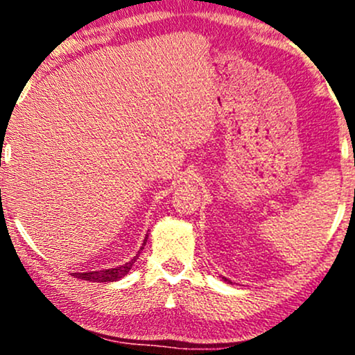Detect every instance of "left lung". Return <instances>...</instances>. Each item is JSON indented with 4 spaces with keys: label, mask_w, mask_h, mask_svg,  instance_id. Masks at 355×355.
<instances>
[{
    "label": "left lung",
    "mask_w": 355,
    "mask_h": 355,
    "mask_svg": "<svg viewBox=\"0 0 355 355\" xmlns=\"http://www.w3.org/2000/svg\"><path fill=\"white\" fill-rule=\"evenodd\" d=\"M223 279H225V277H223ZM225 282H229V284H230V280H227V279H225Z\"/></svg>",
    "instance_id": "left-lung-1"
}]
</instances>
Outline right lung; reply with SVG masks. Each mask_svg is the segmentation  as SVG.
Listing matches in <instances>:
<instances>
[{"label": "right lung", "instance_id": "obj_1", "mask_svg": "<svg viewBox=\"0 0 355 355\" xmlns=\"http://www.w3.org/2000/svg\"><path fill=\"white\" fill-rule=\"evenodd\" d=\"M145 243H146V237L144 240V245ZM144 245H141V248H144ZM137 259H138V254L135 259H132L130 262H126V263H123V266H120L116 268H105V270H96V272H81V274L76 272L75 277H78V279H81V280H89V282H115V280L121 279V277H125L126 274H128L130 268L133 267V263H135Z\"/></svg>", "mask_w": 355, "mask_h": 355}]
</instances>
